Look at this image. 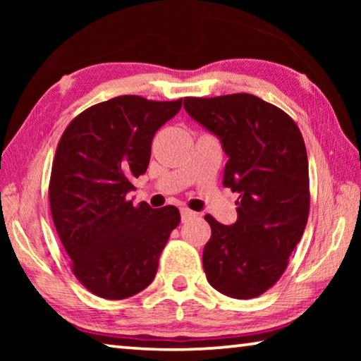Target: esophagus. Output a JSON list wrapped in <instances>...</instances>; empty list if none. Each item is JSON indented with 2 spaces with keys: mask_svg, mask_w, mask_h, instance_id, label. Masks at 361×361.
<instances>
[{
  "mask_svg": "<svg viewBox=\"0 0 361 361\" xmlns=\"http://www.w3.org/2000/svg\"><path fill=\"white\" fill-rule=\"evenodd\" d=\"M194 216H195V213H194L192 210H189V209H181V221H183V223L188 221V219L194 218Z\"/></svg>",
  "mask_w": 361,
  "mask_h": 361,
  "instance_id": "esophagus-1",
  "label": "esophagus"
}]
</instances>
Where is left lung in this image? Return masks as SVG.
Masks as SVG:
<instances>
[{"label": "left lung", "mask_w": 361, "mask_h": 361, "mask_svg": "<svg viewBox=\"0 0 361 361\" xmlns=\"http://www.w3.org/2000/svg\"><path fill=\"white\" fill-rule=\"evenodd\" d=\"M185 109L219 138L228 156L223 185L239 194L231 226L212 228L204 271L213 288L256 298L277 282L309 216V162L301 132L282 109L252 94L185 99Z\"/></svg>", "instance_id": "left-lung-1"}]
</instances>
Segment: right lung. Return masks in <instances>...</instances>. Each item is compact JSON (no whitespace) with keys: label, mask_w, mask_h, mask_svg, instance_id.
Listing matches in <instances>:
<instances>
[{"label":"right lung","mask_w":361,"mask_h":361,"mask_svg":"<svg viewBox=\"0 0 361 361\" xmlns=\"http://www.w3.org/2000/svg\"><path fill=\"white\" fill-rule=\"evenodd\" d=\"M181 105L121 95L76 116L60 138L49 183L52 219L73 274L97 296L145 290L180 224L176 207H133L127 194L148 169L154 133Z\"/></svg>","instance_id":"1"}]
</instances>
